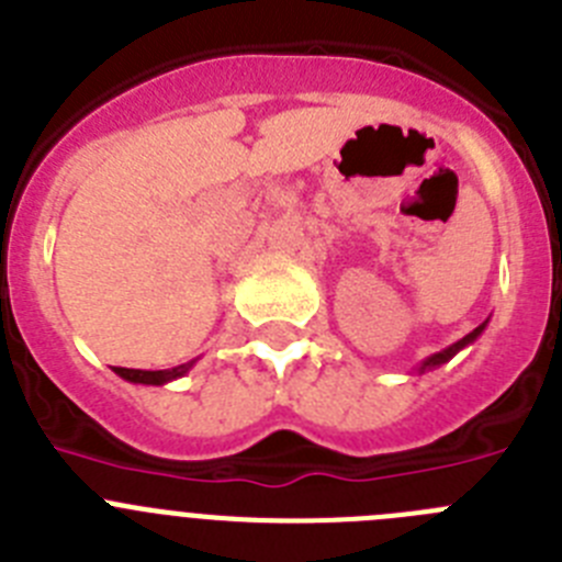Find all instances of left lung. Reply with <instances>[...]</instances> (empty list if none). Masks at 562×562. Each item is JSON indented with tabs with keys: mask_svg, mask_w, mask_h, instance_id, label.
Masks as SVG:
<instances>
[{
	"mask_svg": "<svg viewBox=\"0 0 562 562\" xmlns=\"http://www.w3.org/2000/svg\"><path fill=\"white\" fill-rule=\"evenodd\" d=\"M484 327H487V322H482V325H479L476 330L468 333V336H464V338H459V341L451 344V347H445V350H439V352H434V356H428L426 361H423L417 369H414V372H419V375H423V372H428V369H437V367H442V363H448L453 356H457L459 350H464L468 344L476 341V338L484 333Z\"/></svg>",
	"mask_w": 562,
	"mask_h": 562,
	"instance_id": "8db88e82",
	"label": "left lung"
}]
</instances>
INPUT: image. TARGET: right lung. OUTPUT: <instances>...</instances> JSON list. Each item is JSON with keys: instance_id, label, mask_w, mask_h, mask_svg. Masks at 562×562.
Masks as SVG:
<instances>
[{"instance_id": "add662e5", "label": "right lung", "mask_w": 562, "mask_h": 562, "mask_svg": "<svg viewBox=\"0 0 562 562\" xmlns=\"http://www.w3.org/2000/svg\"><path fill=\"white\" fill-rule=\"evenodd\" d=\"M195 361H187V363H179V367L173 369H125V367H114V372H117L123 381L128 383H145V386H165V383L176 381V378L187 375L190 369H193Z\"/></svg>"}]
</instances>
